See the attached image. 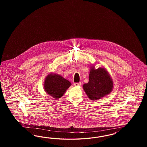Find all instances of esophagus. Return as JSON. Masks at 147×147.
Here are the masks:
<instances>
[{
  "label": "esophagus",
  "mask_w": 147,
  "mask_h": 147,
  "mask_svg": "<svg viewBox=\"0 0 147 147\" xmlns=\"http://www.w3.org/2000/svg\"><path fill=\"white\" fill-rule=\"evenodd\" d=\"M81 85V82H79V83H74V86H79Z\"/></svg>",
  "instance_id": "esophagus-1"
}]
</instances>
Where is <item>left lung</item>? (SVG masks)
Returning <instances> with one entry per match:
<instances>
[{"label": "left lung", "instance_id": "left-lung-1", "mask_svg": "<svg viewBox=\"0 0 147 147\" xmlns=\"http://www.w3.org/2000/svg\"><path fill=\"white\" fill-rule=\"evenodd\" d=\"M90 68L89 81L83 85V89L89 99L95 101L111 93L113 89V79L107 69L103 67Z\"/></svg>", "mask_w": 147, "mask_h": 147}]
</instances>
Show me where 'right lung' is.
I'll return each mask as SVG.
<instances>
[{"label":"right lung","mask_w":147,"mask_h":147,"mask_svg":"<svg viewBox=\"0 0 147 147\" xmlns=\"http://www.w3.org/2000/svg\"><path fill=\"white\" fill-rule=\"evenodd\" d=\"M71 84L66 79L58 74L49 73L44 82L45 92L54 98H60L66 93Z\"/></svg>","instance_id":"1"}]
</instances>
